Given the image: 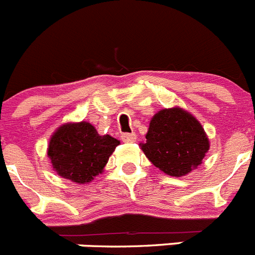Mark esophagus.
I'll return each instance as SVG.
<instances>
[{
  "label": "esophagus",
  "instance_id": "1",
  "mask_svg": "<svg viewBox=\"0 0 255 255\" xmlns=\"http://www.w3.org/2000/svg\"><path fill=\"white\" fill-rule=\"evenodd\" d=\"M121 140H123L124 143H134V141L136 140V135H135L134 132H131V134L125 132V134L121 135Z\"/></svg>",
  "mask_w": 255,
  "mask_h": 255
}]
</instances>
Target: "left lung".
<instances>
[{
  "label": "left lung",
  "instance_id": "1",
  "mask_svg": "<svg viewBox=\"0 0 255 255\" xmlns=\"http://www.w3.org/2000/svg\"><path fill=\"white\" fill-rule=\"evenodd\" d=\"M141 150L170 176H185L202 163L209 149L203 126L180 107L163 108L153 116Z\"/></svg>",
  "mask_w": 255,
  "mask_h": 255
}]
</instances>
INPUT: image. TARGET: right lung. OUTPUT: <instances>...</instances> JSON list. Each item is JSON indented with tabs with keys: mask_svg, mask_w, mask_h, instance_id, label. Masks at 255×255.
Masks as SVG:
<instances>
[{
	"mask_svg": "<svg viewBox=\"0 0 255 255\" xmlns=\"http://www.w3.org/2000/svg\"><path fill=\"white\" fill-rule=\"evenodd\" d=\"M119 144L111 135L98 134L92 124L67 123L51 136L47 155L61 177L85 184L102 173Z\"/></svg>",
	"mask_w": 255,
	"mask_h": 255,
	"instance_id": "obj_1",
	"label": "right lung"
}]
</instances>
